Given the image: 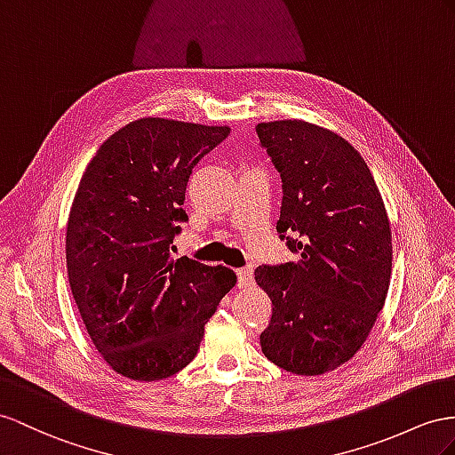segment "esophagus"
Returning <instances> with one entry per match:
<instances>
[{"label": "esophagus", "mask_w": 455, "mask_h": 455, "mask_svg": "<svg viewBox=\"0 0 455 455\" xmlns=\"http://www.w3.org/2000/svg\"><path fill=\"white\" fill-rule=\"evenodd\" d=\"M253 283V269L251 267H242L238 269V286L240 288H248Z\"/></svg>", "instance_id": "obj_1"}]
</instances>
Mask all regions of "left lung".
I'll return each instance as SVG.
<instances>
[{
    "mask_svg": "<svg viewBox=\"0 0 455 455\" xmlns=\"http://www.w3.org/2000/svg\"><path fill=\"white\" fill-rule=\"evenodd\" d=\"M255 132L283 182L278 238L298 255L255 269L273 301L261 352L296 375H323L355 355L387 299L388 215L367 163L339 134L304 121Z\"/></svg>",
    "mask_w": 455,
    "mask_h": 455,
    "instance_id": "obj_1",
    "label": "left lung"
}]
</instances>
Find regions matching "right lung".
<instances>
[{"instance_id": "1", "label": "right lung", "mask_w": 455, "mask_h": 455, "mask_svg": "<svg viewBox=\"0 0 455 455\" xmlns=\"http://www.w3.org/2000/svg\"><path fill=\"white\" fill-rule=\"evenodd\" d=\"M228 126L128 123L100 146L67 225V271L92 342L113 371L161 380L196 357L204 327L236 284L228 267L172 258L192 169Z\"/></svg>"}]
</instances>
